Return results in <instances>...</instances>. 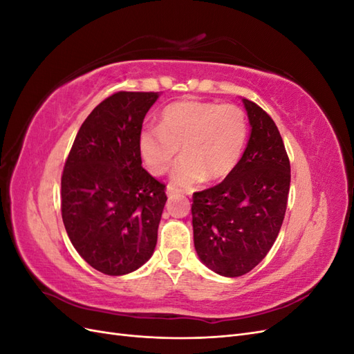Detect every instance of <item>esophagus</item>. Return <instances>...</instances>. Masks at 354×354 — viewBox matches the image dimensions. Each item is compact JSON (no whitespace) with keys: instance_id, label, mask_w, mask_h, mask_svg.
I'll return each mask as SVG.
<instances>
[{"instance_id":"obj_1","label":"esophagus","mask_w":354,"mask_h":354,"mask_svg":"<svg viewBox=\"0 0 354 354\" xmlns=\"http://www.w3.org/2000/svg\"><path fill=\"white\" fill-rule=\"evenodd\" d=\"M167 195H168L169 199H173V198H177V196H181V192L178 189H176L174 186H168L167 187Z\"/></svg>"}]
</instances>
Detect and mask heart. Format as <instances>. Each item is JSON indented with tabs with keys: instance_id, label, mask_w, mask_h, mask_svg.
<instances>
[{
	"instance_id": "heart-1",
	"label": "heart",
	"mask_w": 354,
	"mask_h": 354,
	"mask_svg": "<svg viewBox=\"0 0 354 354\" xmlns=\"http://www.w3.org/2000/svg\"><path fill=\"white\" fill-rule=\"evenodd\" d=\"M248 136V121L236 104L183 100L168 104L159 127H146L138 147L151 173L160 176L169 168L178 149L171 183L190 189L203 178L218 180L232 173Z\"/></svg>"
}]
</instances>
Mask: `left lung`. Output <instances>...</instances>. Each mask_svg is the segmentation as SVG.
I'll list each match as a JSON object with an SVG mask.
<instances>
[{"label": "left lung", "instance_id": "left-lung-1", "mask_svg": "<svg viewBox=\"0 0 354 354\" xmlns=\"http://www.w3.org/2000/svg\"><path fill=\"white\" fill-rule=\"evenodd\" d=\"M251 136L239 162L217 186L195 192V250L208 269L236 277L270 251L285 217L291 165L279 130L259 104L243 99Z\"/></svg>", "mask_w": 354, "mask_h": 354}]
</instances>
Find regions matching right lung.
<instances>
[{"label":"right lung","instance_id":"obj_1","mask_svg":"<svg viewBox=\"0 0 354 354\" xmlns=\"http://www.w3.org/2000/svg\"><path fill=\"white\" fill-rule=\"evenodd\" d=\"M153 91H118L75 137L62 174L68 236L95 270L121 276L151 259L167 202L165 185L142 167L138 136Z\"/></svg>","mask_w":354,"mask_h":354}]
</instances>
